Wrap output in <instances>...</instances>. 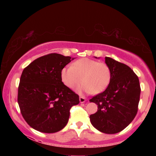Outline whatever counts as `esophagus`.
<instances>
[{"label":"esophagus","mask_w":156,"mask_h":156,"mask_svg":"<svg viewBox=\"0 0 156 156\" xmlns=\"http://www.w3.org/2000/svg\"><path fill=\"white\" fill-rule=\"evenodd\" d=\"M80 103H84V102L86 101V98L82 97V96H80Z\"/></svg>","instance_id":"34e87169"}]
</instances>
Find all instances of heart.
<instances>
[{
  "label": "heart",
  "instance_id": "heart-1",
  "mask_svg": "<svg viewBox=\"0 0 156 156\" xmlns=\"http://www.w3.org/2000/svg\"><path fill=\"white\" fill-rule=\"evenodd\" d=\"M61 80L70 89L77 87L82 82V89L94 94L107 88L112 79V72L107 64L89 58H82L61 70Z\"/></svg>",
  "mask_w": 156,
  "mask_h": 156
}]
</instances>
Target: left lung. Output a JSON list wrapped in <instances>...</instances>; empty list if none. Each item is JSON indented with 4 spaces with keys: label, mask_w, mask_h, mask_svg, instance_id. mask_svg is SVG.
<instances>
[{
    "label": "left lung",
    "mask_w": 156,
    "mask_h": 156,
    "mask_svg": "<svg viewBox=\"0 0 156 156\" xmlns=\"http://www.w3.org/2000/svg\"><path fill=\"white\" fill-rule=\"evenodd\" d=\"M112 79L103 92L89 100L98 105L97 112L91 114V124L102 133L113 134L123 131L136 116L140 100L139 80L125 64L106 57Z\"/></svg>",
    "instance_id": "obj_1"
}]
</instances>
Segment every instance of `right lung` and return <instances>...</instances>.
I'll use <instances>...</instances> for the list:
<instances>
[{"instance_id": "obj_1", "label": "right lung", "mask_w": 156, "mask_h": 156, "mask_svg": "<svg viewBox=\"0 0 156 156\" xmlns=\"http://www.w3.org/2000/svg\"><path fill=\"white\" fill-rule=\"evenodd\" d=\"M72 59L57 53L36 59L23 69L18 86V102L30 126L52 133L67 125L79 95L63 84L61 70Z\"/></svg>"}]
</instances>
